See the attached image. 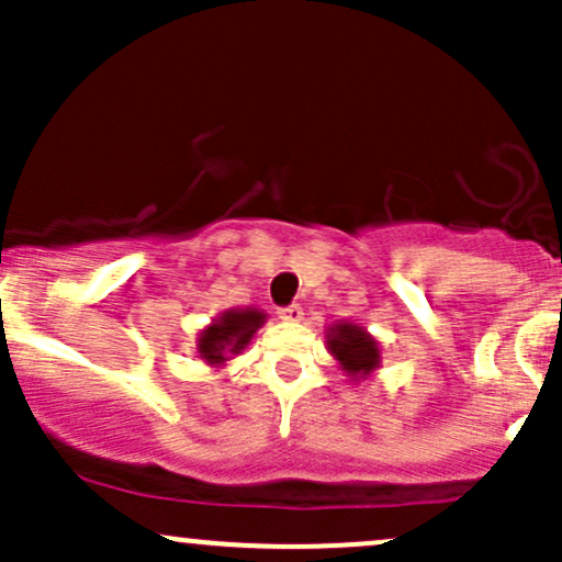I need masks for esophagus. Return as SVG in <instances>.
<instances>
[{
    "label": "esophagus",
    "instance_id": "34e87169",
    "mask_svg": "<svg viewBox=\"0 0 562 562\" xmlns=\"http://www.w3.org/2000/svg\"><path fill=\"white\" fill-rule=\"evenodd\" d=\"M277 317L282 322H301L303 319V308L299 303H293V306H282L280 312H277Z\"/></svg>",
    "mask_w": 562,
    "mask_h": 562
}]
</instances>
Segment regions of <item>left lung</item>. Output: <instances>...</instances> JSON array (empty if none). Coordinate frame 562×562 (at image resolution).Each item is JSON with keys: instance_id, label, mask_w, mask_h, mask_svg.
<instances>
[{"instance_id": "obj_1", "label": "left lung", "mask_w": 562, "mask_h": 562, "mask_svg": "<svg viewBox=\"0 0 562 562\" xmlns=\"http://www.w3.org/2000/svg\"><path fill=\"white\" fill-rule=\"evenodd\" d=\"M325 344L351 383L370 380V375H375L380 362H383L378 338L367 333V327L357 325V322H335V325L327 327Z\"/></svg>"}]
</instances>
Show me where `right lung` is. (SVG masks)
<instances>
[{
    "label": "right lung",
    "mask_w": 562,
    "mask_h": 562,
    "mask_svg": "<svg viewBox=\"0 0 562 562\" xmlns=\"http://www.w3.org/2000/svg\"><path fill=\"white\" fill-rule=\"evenodd\" d=\"M263 322H267V314L256 306L227 308L198 333L200 359L218 370V367H224L232 357H237L250 346V340L259 333Z\"/></svg>",
    "instance_id": "1"
}]
</instances>
